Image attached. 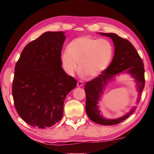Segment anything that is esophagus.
I'll return each mask as SVG.
<instances>
[{"label": "esophagus", "mask_w": 154, "mask_h": 154, "mask_svg": "<svg viewBox=\"0 0 154 154\" xmlns=\"http://www.w3.org/2000/svg\"><path fill=\"white\" fill-rule=\"evenodd\" d=\"M83 82L82 81H79L77 82V87H81V86H83Z\"/></svg>", "instance_id": "esophagus-1"}]
</instances>
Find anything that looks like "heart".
Wrapping results in <instances>:
<instances>
[{"label":"heart","instance_id":"b5f03b06","mask_svg":"<svg viewBox=\"0 0 154 154\" xmlns=\"http://www.w3.org/2000/svg\"><path fill=\"white\" fill-rule=\"evenodd\" d=\"M113 48L105 39L96 40L89 36L74 39L62 55L64 69L73 75L78 69L89 78L97 77L105 69L112 60Z\"/></svg>","mask_w":154,"mask_h":154}]
</instances>
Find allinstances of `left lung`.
Here are the masks:
<instances>
[{"label": "left lung", "mask_w": 154, "mask_h": 154, "mask_svg": "<svg viewBox=\"0 0 154 154\" xmlns=\"http://www.w3.org/2000/svg\"><path fill=\"white\" fill-rule=\"evenodd\" d=\"M99 34L112 39L115 48L114 55L109 67L104 69L99 76L86 83L85 87L86 94L85 109L88 116L93 122L100 125L110 126L119 124L126 119L134 111L136 107L130 112L119 119H106L104 118L100 114L97 104L104 87L115 75L125 71L131 75L135 79L140 95L145 85L144 68L142 58L128 40L113 33L99 32Z\"/></svg>", "instance_id": "obj_1"}]
</instances>
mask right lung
<instances>
[{
	"mask_svg": "<svg viewBox=\"0 0 154 154\" xmlns=\"http://www.w3.org/2000/svg\"><path fill=\"white\" fill-rule=\"evenodd\" d=\"M63 32H48L26 45L14 69L12 96L18 115L46 128L61 120L67 94L77 85L61 67Z\"/></svg>",
	"mask_w": 154,
	"mask_h": 154,
	"instance_id": "add662e5",
	"label": "right lung"
}]
</instances>
